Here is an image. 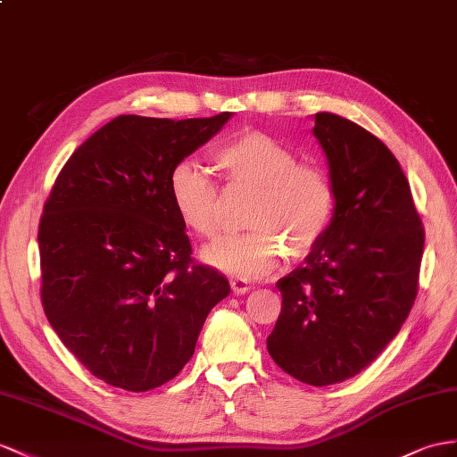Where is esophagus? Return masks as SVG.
I'll return each mask as SVG.
<instances>
[{
    "label": "esophagus",
    "mask_w": 457,
    "mask_h": 457,
    "mask_svg": "<svg viewBox=\"0 0 457 457\" xmlns=\"http://www.w3.org/2000/svg\"><path fill=\"white\" fill-rule=\"evenodd\" d=\"M229 284H231V291L236 295H245V294H249V291H251V284L243 278H231Z\"/></svg>",
    "instance_id": "34e87169"
}]
</instances>
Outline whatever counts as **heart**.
<instances>
[{
    "label": "heart",
    "instance_id": "obj_1",
    "mask_svg": "<svg viewBox=\"0 0 457 457\" xmlns=\"http://www.w3.org/2000/svg\"><path fill=\"white\" fill-rule=\"evenodd\" d=\"M212 162L229 185L254 187L245 233H233L203 249V261L214 270L243 279L270 274L291 256L309 253L328 229L336 193L328 173L299 163L294 148L272 135L245 129L212 152ZM168 195L181 224L198 237L216 231L218 187L193 162L173 166Z\"/></svg>",
    "mask_w": 457,
    "mask_h": 457
}]
</instances>
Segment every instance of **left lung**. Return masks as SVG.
Returning a JSON list of instances; mask_svg holds the SVG:
<instances>
[{
    "instance_id": "obj_1",
    "label": "left lung",
    "mask_w": 457,
    "mask_h": 457,
    "mask_svg": "<svg viewBox=\"0 0 457 457\" xmlns=\"http://www.w3.org/2000/svg\"><path fill=\"white\" fill-rule=\"evenodd\" d=\"M336 208L328 229L276 287L282 312L266 347L311 386L355 377L400 332L417 295L425 231L400 162L367 129L314 113Z\"/></svg>"
}]
</instances>
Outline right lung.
Returning <instances> with one entry per match:
<instances>
[{"instance_id": "1", "label": "right lung", "mask_w": 457, "mask_h": 457, "mask_svg": "<svg viewBox=\"0 0 457 457\" xmlns=\"http://www.w3.org/2000/svg\"><path fill=\"white\" fill-rule=\"evenodd\" d=\"M201 120L120 115L55 179L38 229L42 305L63 345L115 388L148 392L187 365L229 282L195 264L171 206L173 166L221 131Z\"/></svg>"}]
</instances>
